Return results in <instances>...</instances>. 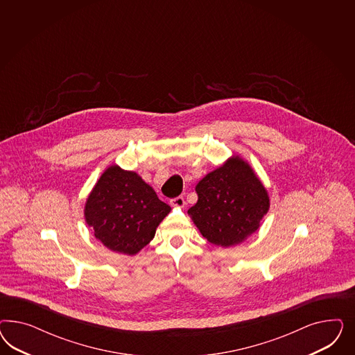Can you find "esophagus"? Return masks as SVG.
I'll use <instances>...</instances> for the list:
<instances>
[{"instance_id":"34e87169","label":"esophagus","mask_w":355,"mask_h":355,"mask_svg":"<svg viewBox=\"0 0 355 355\" xmlns=\"http://www.w3.org/2000/svg\"><path fill=\"white\" fill-rule=\"evenodd\" d=\"M171 205H173V207H183L184 205V199H183V196H177V198H174V199H172L171 200Z\"/></svg>"}]
</instances>
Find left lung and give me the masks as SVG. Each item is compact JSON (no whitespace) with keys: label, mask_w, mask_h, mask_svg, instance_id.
Instances as JSON below:
<instances>
[{"label":"left lung","mask_w":355,"mask_h":355,"mask_svg":"<svg viewBox=\"0 0 355 355\" xmlns=\"http://www.w3.org/2000/svg\"><path fill=\"white\" fill-rule=\"evenodd\" d=\"M198 202L187 214L208 242L229 248L255 233L267 215L266 187L248 162L233 156L195 187Z\"/></svg>","instance_id":"8db88e82"}]
</instances>
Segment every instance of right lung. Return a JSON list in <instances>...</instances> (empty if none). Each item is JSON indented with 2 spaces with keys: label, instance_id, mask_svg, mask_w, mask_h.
<instances>
[{
  "label": "right lung",
  "instance_id": "1",
  "mask_svg": "<svg viewBox=\"0 0 355 355\" xmlns=\"http://www.w3.org/2000/svg\"><path fill=\"white\" fill-rule=\"evenodd\" d=\"M171 209L137 173L112 165L89 193L85 217L105 248L135 255L153 239Z\"/></svg>",
  "mask_w": 355,
  "mask_h": 355
}]
</instances>
